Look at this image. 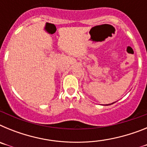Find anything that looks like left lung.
I'll use <instances>...</instances> for the list:
<instances>
[{
	"mask_svg": "<svg viewBox=\"0 0 147 147\" xmlns=\"http://www.w3.org/2000/svg\"><path fill=\"white\" fill-rule=\"evenodd\" d=\"M114 103V102H113ZM113 103H112V104H113ZM112 104H110V105H112Z\"/></svg>",
	"mask_w": 147,
	"mask_h": 147,
	"instance_id": "8db88e82",
	"label": "left lung"
}]
</instances>
